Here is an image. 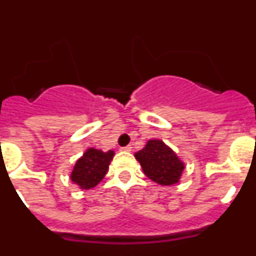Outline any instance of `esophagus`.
Wrapping results in <instances>:
<instances>
[{"instance_id":"obj_1","label":"esophagus","mask_w":256,"mask_h":256,"mask_svg":"<svg viewBox=\"0 0 256 256\" xmlns=\"http://www.w3.org/2000/svg\"><path fill=\"white\" fill-rule=\"evenodd\" d=\"M122 151H126V152H130V151H132V146H126V148H122Z\"/></svg>"}]
</instances>
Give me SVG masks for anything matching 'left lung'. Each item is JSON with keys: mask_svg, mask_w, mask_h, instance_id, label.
<instances>
[{"mask_svg": "<svg viewBox=\"0 0 256 256\" xmlns=\"http://www.w3.org/2000/svg\"><path fill=\"white\" fill-rule=\"evenodd\" d=\"M134 156L141 164L144 173L162 186L178 183L184 169V164L174 151L160 140H150Z\"/></svg>", "mask_w": 256, "mask_h": 256, "instance_id": "1", "label": "left lung"}]
</instances>
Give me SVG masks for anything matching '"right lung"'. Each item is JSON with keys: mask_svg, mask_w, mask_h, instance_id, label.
Listing matches in <instances>:
<instances>
[{"mask_svg": "<svg viewBox=\"0 0 256 256\" xmlns=\"http://www.w3.org/2000/svg\"><path fill=\"white\" fill-rule=\"evenodd\" d=\"M112 156L114 151L112 150L104 152L97 148H88L82 158L76 160L70 178L80 188H94L105 177Z\"/></svg>", "mask_w": 256, "mask_h": 256, "instance_id": "add662e5", "label": "right lung"}]
</instances>
